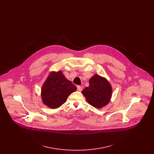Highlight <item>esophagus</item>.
<instances>
[{
  "instance_id": "obj_1",
  "label": "esophagus",
  "mask_w": 154,
  "mask_h": 154,
  "mask_svg": "<svg viewBox=\"0 0 154 154\" xmlns=\"http://www.w3.org/2000/svg\"><path fill=\"white\" fill-rule=\"evenodd\" d=\"M77 91H81L82 90V87H81V86H80V85H78V86L77 87Z\"/></svg>"
}]
</instances>
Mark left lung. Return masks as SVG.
<instances>
[{
    "instance_id": "obj_1",
    "label": "left lung",
    "mask_w": 154,
    "mask_h": 154,
    "mask_svg": "<svg viewBox=\"0 0 154 154\" xmlns=\"http://www.w3.org/2000/svg\"><path fill=\"white\" fill-rule=\"evenodd\" d=\"M89 83V87L81 92L88 103L97 109L106 106L110 102L112 96V87L109 82L106 78L95 74Z\"/></svg>"
}]
</instances>
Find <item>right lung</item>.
Returning a JSON list of instances; mask_svg holds the SVG:
<instances>
[{"label": "right lung", "mask_w": 154, "mask_h": 154, "mask_svg": "<svg viewBox=\"0 0 154 154\" xmlns=\"http://www.w3.org/2000/svg\"><path fill=\"white\" fill-rule=\"evenodd\" d=\"M76 90L77 87L66 79L62 72H52L42 86V99L49 108L57 109Z\"/></svg>", "instance_id": "add662e5"}]
</instances>
